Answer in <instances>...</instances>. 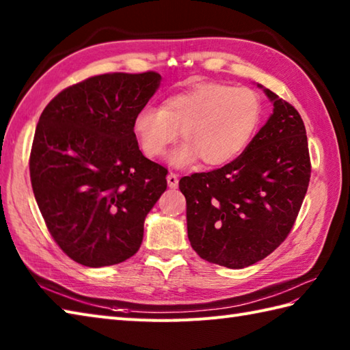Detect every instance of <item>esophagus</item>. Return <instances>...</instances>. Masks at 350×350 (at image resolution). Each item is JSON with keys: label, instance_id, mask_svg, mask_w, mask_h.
I'll return each mask as SVG.
<instances>
[{"label": "esophagus", "instance_id": "esophagus-1", "mask_svg": "<svg viewBox=\"0 0 350 350\" xmlns=\"http://www.w3.org/2000/svg\"><path fill=\"white\" fill-rule=\"evenodd\" d=\"M167 183L171 189H176L177 187H179V179H177V176L174 173H168Z\"/></svg>", "mask_w": 350, "mask_h": 350}]
</instances>
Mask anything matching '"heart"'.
<instances>
[{
    "instance_id": "b5f03b06",
    "label": "heart",
    "mask_w": 350,
    "mask_h": 350,
    "mask_svg": "<svg viewBox=\"0 0 350 350\" xmlns=\"http://www.w3.org/2000/svg\"><path fill=\"white\" fill-rule=\"evenodd\" d=\"M262 114V98L251 88L200 83L170 96L161 108L143 107L132 128L150 158L165 153L180 132L185 144L171 153V165L189 167L202 158L206 165L219 167L247 148Z\"/></svg>"
}]
</instances>
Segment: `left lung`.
I'll return each mask as SVG.
<instances>
[{
    "label": "left lung",
    "mask_w": 350,
    "mask_h": 350,
    "mask_svg": "<svg viewBox=\"0 0 350 350\" xmlns=\"http://www.w3.org/2000/svg\"><path fill=\"white\" fill-rule=\"evenodd\" d=\"M257 87L273 109L243 153L179 182L191 247L230 269L254 265L280 247L298 217L311 173L299 113L269 88Z\"/></svg>",
    "instance_id": "8db88e82"
}]
</instances>
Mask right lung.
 Returning a JSON list of instances; mask_svg holds the SVG:
<instances>
[{"label":"right lung","mask_w":350,"mask_h":350,"mask_svg":"<svg viewBox=\"0 0 350 350\" xmlns=\"http://www.w3.org/2000/svg\"><path fill=\"white\" fill-rule=\"evenodd\" d=\"M161 75L105 73L66 88L37 123L29 176L49 233L77 263L102 267L139 250L167 170L141 153L133 117Z\"/></svg>","instance_id":"1"}]
</instances>
